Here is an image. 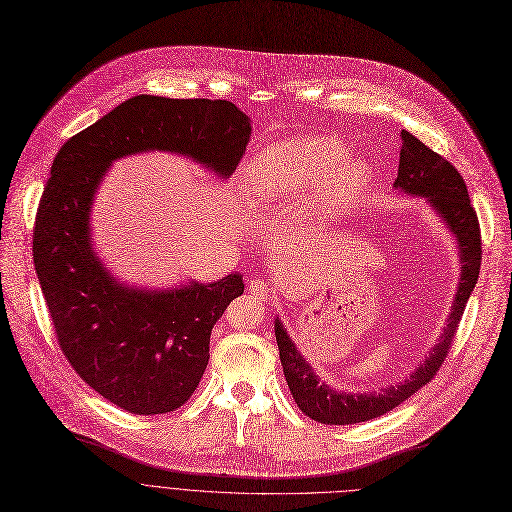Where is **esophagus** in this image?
I'll use <instances>...</instances> for the list:
<instances>
[{
	"label": "esophagus",
	"instance_id": "1",
	"mask_svg": "<svg viewBox=\"0 0 512 512\" xmlns=\"http://www.w3.org/2000/svg\"><path fill=\"white\" fill-rule=\"evenodd\" d=\"M248 289L252 291V295L256 297V299H264L268 297V293H270V287H268V283L266 281H262V279H252L250 283H248Z\"/></svg>",
	"mask_w": 512,
	"mask_h": 512
}]
</instances>
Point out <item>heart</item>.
Instances as JSON below:
<instances>
[{
	"instance_id": "heart-1",
	"label": "heart",
	"mask_w": 512,
	"mask_h": 512,
	"mask_svg": "<svg viewBox=\"0 0 512 512\" xmlns=\"http://www.w3.org/2000/svg\"><path fill=\"white\" fill-rule=\"evenodd\" d=\"M370 163L347 155V146L326 134L299 136L266 146L246 167L252 202L266 210H283L310 196L320 215L345 213L362 196Z\"/></svg>"
}]
</instances>
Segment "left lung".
<instances>
[{
	"mask_svg": "<svg viewBox=\"0 0 512 512\" xmlns=\"http://www.w3.org/2000/svg\"><path fill=\"white\" fill-rule=\"evenodd\" d=\"M401 138L403 146L399 155V173L393 188L407 196L424 198L434 210V215L457 239L461 275L455 299L450 304L446 326L442 328L438 343L432 347L430 355L424 362H419V366L405 380L380 388L378 393L376 390L374 393H345V390L333 388L320 380L314 368L306 362V357L299 353L295 341L287 335V328L277 316L275 337L285 380L297 407L320 424L349 426L368 422V419L393 411L403 401L413 397L419 388L426 386L444 362L465 312L467 299L471 297L479 277L482 237H479L477 215L471 206L461 173L407 130L401 132Z\"/></svg>",
	"mask_w": 512,
	"mask_h": 512,
	"instance_id": "8db88e82",
	"label": "left lung"
}]
</instances>
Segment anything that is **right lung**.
Returning <instances> with one entry per match:
<instances>
[{"mask_svg":"<svg viewBox=\"0 0 512 512\" xmlns=\"http://www.w3.org/2000/svg\"><path fill=\"white\" fill-rule=\"evenodd\" d=\"M252 136L229 101L138 95L72 136L51 165L33 235L35 270L76 374L136 415L169 413L196 390L210 330L244 279L186 281L165 289L119 281L93 242V204L109 167L132 155L173 153L231 177Z\"/></svg>","mask_w":512,"mask_h":512,"instance_id":"1","label":"right lung"}]
</instances>
